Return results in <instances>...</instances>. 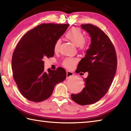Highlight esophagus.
Masks as SVG:
<instances>
[{
    "label": "esophagus",
    "mask_w": 131,
    "mask_h": 131,
    "mask_svg": "<svg viewBox=\"0 0 131 131\" xmlns=\"http://www.w3.org/2000/svg\"><path fill=\"white\" fill-rule=\"evenodd\" d=\"M74 75V73L73 72H71L70 71L67 70L66 71V79H69L70 77H72Z\"/></svg>",
    "instance_id": "esophagus-1"
}]
</instances>
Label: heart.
Returning a JSON list of instances; mask_svg holds the SVG:
<instances>
[{"mask_svg":"<svg viewBox=\"0 0 131 131\" xmlns=\"http://www.w3.org/2000/svg\"><path fill=\"white\" fill-rule=\"evenodd\" d=\"M66 38L71 42H72L75 46H79L81 50H83L86 47V42L84 40V36L79 28L73 27L70 29L65 35ZM61 43L60 40H57L54 44V50L57 52ZM77 59L68 58H66L63 62V66L68 69H72L74 67L77 63Z\"/></svg>","mask_w":131,"mask_h":131,"instance_id":"b5f03b06","label":"heart"}]
</instances>
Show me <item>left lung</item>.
I'll use <instances>...</instances> for the list:
<instances>
[{
	"label": "left lung",
	"instance_id": "1",
	"mask_svg": "<svg viewBox=\"0 0 131 131\" xmlns=\"http://www.w3.org/2000/svg\"><path fill=\"white\" fill-rule=\"evenodd\" d=\"M91 37L90 48L79 62L76 73L88 72L85 87L71 98L80 105L93 104L105 96L116 74L117 59L114 46L100 28L91 24L81 25Z\"/></svg>",
	"mask_w": 131,
	"mask_h": 131
}]
</instances>
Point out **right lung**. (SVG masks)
I'll use <instances>...</instances> for the list:
<instances>
[{
  "label": "right lung",
  "instance_id": "add662e5",
  "mask_svg": "<svg viewBox=\"0 0 131 131\" xmlns=\"http://www.w3.org/2000/svg\"><path fill=\"white\" fill-rule=\"evenodd\" d=\"M69 24H42L24 35L13 54V77L21 94L29 101L39 102L52 95L57 84L65 80L62 68L44 70L43 58L52 57L54 46Z\"/></svg>",
  "mask_w": 131,
  "mask_h": 131
}]
</instances>
